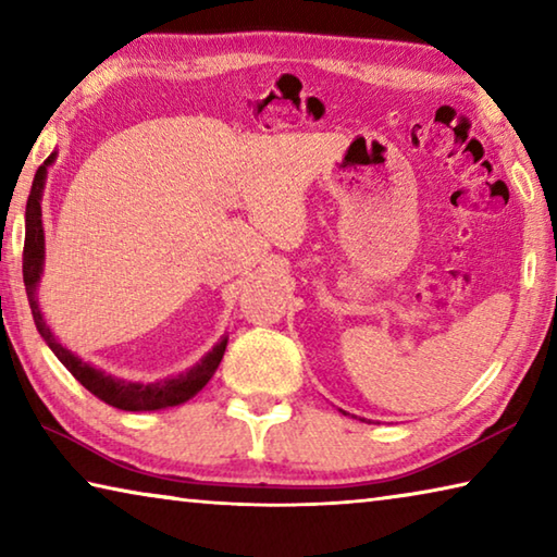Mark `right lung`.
<instances>
[{
	"label": "right lung",
	"mask_w": 557,
	"mask_h": 557,
	"mask_svg": "<svg viewBox=\"0 0 557 557\" xmlns=\"http://www.w3.org/2000/svg\"><path fill=\"white\" fill-rule=\"evenodd\" d=\"M55 152L46 159L39 166V172L34 176L29 201H26V238H24V285H26V297H29V307L34 314L36 329L46 344H49L51 351L59 356V361L73 373V379L78 381L83 388H88L96 398L102 403L112 405L117 410L127 412H145V410H162V408H174V405H182L188 398H194L206 383L211 381V375L219 369L225 344L228 338H221L209 354H206L194 369L186 373H178L174 379H164L157 383H127L120 379H112L106 371L92 369L90 363L83 361V358L69 351L53 332L46 324L41 314L39 297H36V287H39L41 272H44V223H41V196H44V184H46V169L53 164Z\"/></svg>",
	"instance_id": "right-lung-1"
}]
</instances>
